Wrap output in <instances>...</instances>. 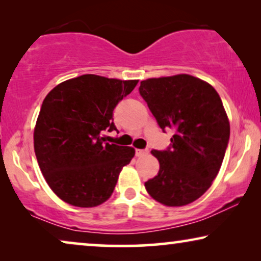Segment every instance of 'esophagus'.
<instances>
[{"mask_svg":"<svg viewBox=\"0 0 261 261\" xmlns=\"http://www.w3.org/2000/svg\"><path fill=\"white\" fill-rule=\"evenodd\" d=\"M148 153L147 149H135V154L137 156H142V155H146Z\"/></svg>","mask_w":261,"mask_h":261,"instance_id":"34e87169","label":"esophagus"}]
</instances>
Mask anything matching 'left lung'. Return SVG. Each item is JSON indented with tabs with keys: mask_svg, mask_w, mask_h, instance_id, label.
<instances>
[{
	"mask_svg": "<svg viewBox=\"0 0 261 261\" xmlns=\"http://www.w3.org/2000/svg\"><path fill=\"white\" fill-rule=\"evenodd\" d=\"M140 95L163 130L172 128L167 151H151L159 172L145 183L149 196L166 206H183L212 187L222 165L230 126L219 94L190 74L148 78Z\"/></svg>",
	"mask_w": 261,
	"mask_h": 261,
	"instance_id": "obj_1",
	"label": "left lung"
}]
</instances>
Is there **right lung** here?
<instances>
[{"instance_id": "1", "label": "right lung", "mask_w": 261, "mask_h": 261, "mask_svg": "<svg viewBox=\"0 0 261 261\" xmlns=\"http://www.w3.org/2000/svg\"><path fill=\"white\" fill-rule=\"evenodd\" d=\"M138 80L83 74L57 85L42 102L34 127V151L51 190L71 205L92 208L112 196L135 149L105 142L116 130L113 110Z\"/></svg>"}]
</instances>
